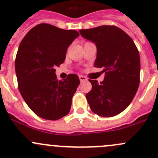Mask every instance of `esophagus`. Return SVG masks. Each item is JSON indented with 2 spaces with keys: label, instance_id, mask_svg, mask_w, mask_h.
I'll return each mask as SVG.
<instances>
[{
  "label": "esophagus",
  "instance_id": "34e87169",
  "mask_svg": "<svg viewBox=\"0 0 158 158\" xmlns=\"http://www.w3.org/2000/svg\"><path fill=\"white\" fill-rule=\"evenodd\" d=\"M79 80H80V82H86V81L88 80V79L85 77V76H82V75H79Z\"/></svg>",
  "mask_w": 158,
  "mask_h": 158
}]
</instances>
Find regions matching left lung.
I'll list each match as a JSON object with an SVG mask.
<instances>
[{"mask_svg":"<svg viewBox=\"0 0 158 158\" xmlns=\"http://www.w3.org/2000/svg\"><path fill=\"white\" fill-rule=\"evenodd\" d=\"M96 44L94 67L103 68L100 84L88 79L92 88L86 94L94 113L102 117L118 115L130 105L137 91L140 77L139 53L132 38L114 25H102L79 31Z\"/></svg>","mask_w":158,"mask_h":158,"instance_id":"1","label":"left lung"}]
</instances>
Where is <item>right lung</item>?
I'll return each instance as SVG.
<instances>
[{
	"mask_svg": "<svg viewBox=\"0 0 158 158\" xmlns=\"http://www.w3.org/2000/svg\"><path fill=\"white\" fill-rule=\"evenodd\" d=\"M79 35L42 23L23 38L15 60L18 87L29 108L46 120H58L70 110L72 98L80 81L76 74L58 80L55 66L64 63L67 48Z\"/></svg>",
	"mask_w": 158,
	"mask_h": 158,
	"instance_id": "add662e5",
	"label": "right lung"
}]
</instances>
